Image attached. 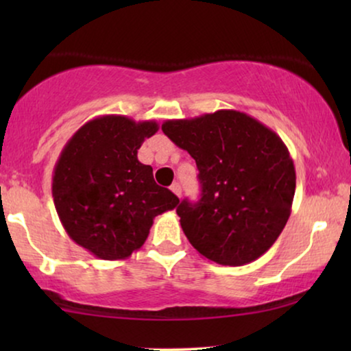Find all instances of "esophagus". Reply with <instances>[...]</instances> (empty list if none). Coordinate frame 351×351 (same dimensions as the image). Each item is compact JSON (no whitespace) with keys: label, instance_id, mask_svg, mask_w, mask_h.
I'll return each mask as SVG.
<instances>
[{"label":"esophagus","instance_id":"esophagus-1","mask_svg":"<svg viewBox=\"0 0 351 351\" xmlns=\"http://www.w3.org/2000/svg\"><path fill=\"white\" fill-rule=\"evenodd\" d=\"M171 190L174 191V193L180 198V196H182V186H180V184H177V182H176V184H172L171 185Z\"/></svg>","mask_w":351,"mask_h":351}]
</instances>
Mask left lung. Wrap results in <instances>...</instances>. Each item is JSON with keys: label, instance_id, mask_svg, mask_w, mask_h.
<instances>
[{"label": "left lung", "instance_id": "1", "mask_svg": "<svg viewBox=\"0 0 351 351\" xmlns=\"http://www.w3.org/2000/svg\"><path fill=\"white\" fill-rule=\"evenodd\" d=\"M162 132L198 166L201 199L177 208L196 251L239 267L263 256L291 215L295 167L275 131L238 110L167 119Z\"/></svg>", "mask_w": 351, "mask_h": 351}]
</instances>
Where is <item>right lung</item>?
Instances as JSON below:
<instances>
[{"mask_svg":"<svg viewBox=\"0 0 351 351\" xmlns=\"http://www.w3.org/2000/svg\"><path fill=\"white\" fill-rule=\"evenodd\" d=\"M158 129L152 119L104 114L83 124L62 148L52 174L57 215L66 234L97 258H128L143 246L153 219L179 204L137 158Z\"/></svg>","mask_w":351,"mask_h":351,"instance_id":"right-lung-1","label":"right lung"}]
</instances>
